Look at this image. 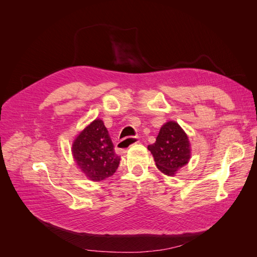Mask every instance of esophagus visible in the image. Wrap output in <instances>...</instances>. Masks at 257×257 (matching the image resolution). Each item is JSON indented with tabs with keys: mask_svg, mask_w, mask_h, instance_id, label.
I'll use <instances>...</instances> for the list:
<instances>
[{
	"mask_svg": "<svg viewBox=\"0 0 257 257\" xmlns=\"http://www.w3.org/2000/svg\"><path fill=\"white\" fill-rule=\"evenodd\" d=\"M141 142V137L139 136H134V137H128V138H124L122 141L118 143V146H116V149L120 152H125L127 148L131 146H133L134 144H137Z\"/></svg>",
	"mask_w": 257,
	"mask_h": 257,
	"instance_id": "esophagus-1",
	"label": "esophagus"
}]
</instances>
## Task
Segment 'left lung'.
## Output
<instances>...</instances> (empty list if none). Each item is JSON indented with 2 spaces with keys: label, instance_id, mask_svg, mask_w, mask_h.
<instances>
[{
  "label": "left lung",
  "instance_id": "1",
  "mask_svg": "<svg viewBox=\"0 0 257 257\" xmlns=\"http://www.w3.org/2000/svg\"><path fill=\"white\" fill-rule=\"evenodd\" d=\"M163 174L173 176L188 164L191 155L189 138L178 123L169 121L160 130L157 142L148 146Z\"/></svg>",
  "mask_w": 257,
  "mask_h": 257
}]
</instances>
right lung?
<instances>
[{
	"label": "right lung",
	"instance_id": "obj_1",
	"mask_svg": "<svg viewBox=\"0 0 257 257\" xmlns=\"http://www.w3.org/2000/svg\"><path fill=\"white\" fill-rule=\"evenodd\" d=\"M77 165L93 181L112 176L120 164L109 133L102 120H94L77 136L73 144Z\"/></svg>",
	"mask_w": 257,
	"mask_h": 257
}]
</instances>
